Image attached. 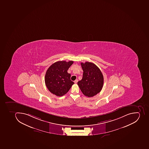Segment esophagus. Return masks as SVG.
<instances>
[{
    "label": "esophagus",
    "instance_id": "esophagus-1",
    "mask_svg": "<svg viewBox=\"0 0 149 149\" xmlns=\"http://www.w3.org/2000/svg\"><path fill=\"white\" fill-rule=\"evenodd\" d=\"M77 82H78V80H75V81H74V83H75V84H77Z\"/></svg>",
    "mask_w": 149,
    "mask_h": 149
}]
</instances>
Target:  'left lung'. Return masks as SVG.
Returning <instances> with one entry per match:
<instances>
[{
    "mask_svg": "<svg viewBox=\"0 0 149 149\" xmlns=\"http://www.w3.org/2000/svg\"><path fill=\"white\" fill-rule=\"evenodd\" d=\"M84 71L82 78L77 84L86 97H92L100 92L104 84V77L101 70L94 63H81Z\"/></svg>",
    "mask_w": 149,
    "mask_h": 149,
    "instance_id": "obj_1",
    "label": "left lung"
}]
</instances>
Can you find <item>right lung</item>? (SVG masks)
I'll return each instance as SVG.
<instances>
[{
    "instance_id": "obj_1",
    "label": "right lung",
    "mask_w": 149,
    "mask_h": 149,
    "mask_svg": "<svg viewBox=\"0 0 149 149\" xmlns=\"http://www.w3.org/2000/svg\"><path fill=\"white\" fill-rule=\"evenodd\" d=\"M74 63L58 61L48 68L45 75V83L49 91L58 97L64 95L69 91L74 82L70 79L68 70Z\"/></svg>"
}]
</instances>
